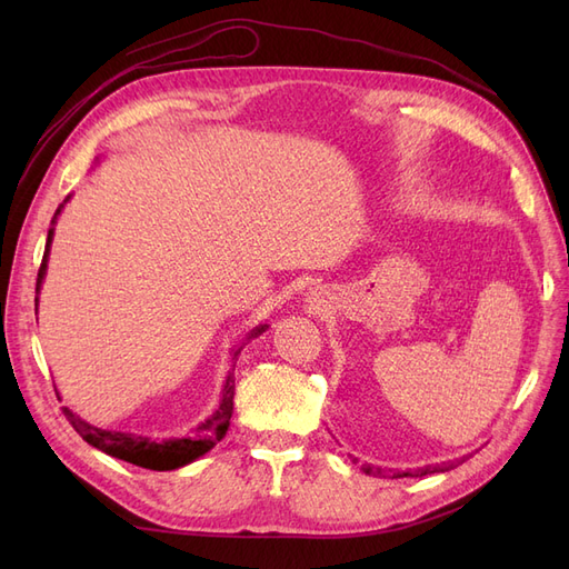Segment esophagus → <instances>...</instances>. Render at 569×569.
<instances>
[{"instance_id": "esophagus-1", "label": "esophagus", "mask_w": 569, "mask_h": 569, "mask_svg": "<svg viewBox=\"0 0 569 569\" xmlns=\"http://www.w3.org/2000/svg\"><path fill=\"white\" fill-rule=\"evenodd\" d=\"M316 297H318V295H316V291H313V295H311V297H308V301H311V306H313V308H318V301H316Z\"/></svg>"}]
</instances>
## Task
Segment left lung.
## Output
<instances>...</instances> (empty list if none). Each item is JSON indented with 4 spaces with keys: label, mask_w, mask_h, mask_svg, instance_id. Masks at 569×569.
I'll use <instances>...</instances> for the list:
<instances>
[{
    "label": "left lung",
    "mask_w": 569,
    "mask_h": 569,
    "mask_svg": "<svg viewBox=\"0 0 569 569\" xmlns=\"http://www.w3.org/2000/svg\"><path fill=\"white\" fill-rule=\"evenodd\" d=\"M462 460H451V462H443V465H427V468H420L416 472H401V475H393V477H425V475H432V472H449V470L456 468V465H460ZM360 470H363L366 475H372V477H385L382 468H372V465H363V468H360Z\"/></svg>",
    "instance_id": "left-lung-1"
}]
</instances>
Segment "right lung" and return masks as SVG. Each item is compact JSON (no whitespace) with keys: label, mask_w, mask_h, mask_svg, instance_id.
Instances as JSON below:
<instances>
[{"label":"right lung","mask_w":569,"mask_h":569,"mask_svg":"<svg viewBox=\"0 0 569 569\" xmlns=\"http://www.w3.org/2000/svg\"><path fill=\"white\" fill-rule=\"evenodd\" d=\"M63 203L57 209L54 218H51V228L47 232V247H44L40 272H38V284H36L38 295H40L44 274H47L49 249H51V239H54V222L63 209ZM36 306H38V299H36ZM266 330H268V325L253 327V330L244 337V341L232 351V360H237V356L242 353L247 341H251L258 335H263ZM232 399H234V368L228 372L226 385H222V396H220L218 408L213 410V416H209L197 427V435L180 437V439H166V441H151L149 437H137L130 432H116V429L94 427L90 422H84L80 416H76V412L68 408H63V416L68 418V422L73 425V429L84 441L94 446V449L104 451L107 456H113L118 460H126L132 465H140V468H147V470H176V468H182V465L194 462L203 453H209L213 446L222 437H226L228 427H230V418H232V408H234Z\"/></svg>","instance_id":"obj_1"}]
</instances>
